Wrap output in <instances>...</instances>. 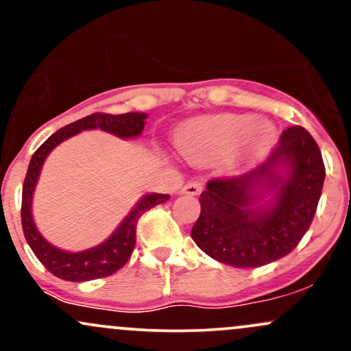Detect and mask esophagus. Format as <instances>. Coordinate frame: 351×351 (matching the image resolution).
I'll return each mask as SVG.
<instances>
[{
  "instance_id": "esophagus-1",
  "label": "esophagus",
  "mask_w": 351,
  "mask_h": 351,
  "mask_svg": "<svg viewBox=\"0 0 351 351\" xmlns=\"http://www.w3.org/2000/svg\"><path fill=\"white\" fill-rule=\"evenodd\" d=\"M203 191V181L199 180H191L188 181L186 184H184L183 189H181V193H184V195H199V193Z\"/></svg>"
}]
</instances>
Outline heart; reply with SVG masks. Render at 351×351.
Here are the masks:
<instances>
[{
  "mask_svg": "<svg viewBox=\"0 0 351 351\" xmlns=\"http://www.w3.org/2000/svg\"><path fill=\"white\" fill-rule=\"evenodd\" d=\"M256 117L226 114L189 123L178 136L181 152L189 158L213 160L236 150L241 143L245 158H259L271 147L274 132L257 125Z\"/></svg>",
  "mask_w": 351,
  "mask_h": 351,
  "instance_id": "b5f03b06",
  "label": "heart"
}]
</instances>
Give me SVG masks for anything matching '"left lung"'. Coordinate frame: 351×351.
I'll list each match as a JSON object with an SVG mask.
<instances>
[{
	"label": "left lung",
	"instance_id": "1",
	"mask_svg": "<svg viewBox=\"0 0 351 351\" xmlns=\"http://www.w3.org/2000/svg\"><path fill=\"white\" fill-rule=\"evenodd\" d=\"M324 180L317 142L304 127H289L257 170L208 181L193 241L209 257L232 267L274 263L292 252L308 231Z\"/></svg>",
	"mask_w": 351,
	"mask_h": 351
}]
</instances>
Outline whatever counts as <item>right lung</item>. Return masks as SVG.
Masks as SVG:
<instances>
[{"instance_id": "add662e5", "label": "right lung", "mask_w": 351, "mask_h": 351, "mask_svg": "<svg viewBox=\"0 0 351 351\" xmlns=\"http://www.w3.org/2000/svg\"><path fill=\"white\" fill-rule=\"evenodd\" d=\"M145 119H147V114H138V112H128V114L120 115L97 112V114L87 115L77 120V122H72L64 128H60L34 152L23 184V232L29 247L33 249L34 256L39 259V263L51 274L59 277V279L69 282H86L108 277L115 274L119 269H122L127 264V261L130 259L132 252H134L138 219L148 209L170 199V195H160V193L145 195L106 243L82 252L60 251V249L47 243L41 236V232L36 229L33 213H31L34 186L38 183L44 160L60 142H64V140H67L69 136L79 134L82 130L100 128V130L114 134L120 136V138H134V136H138L143 132Z\"/></svg>"}]
</instances>
